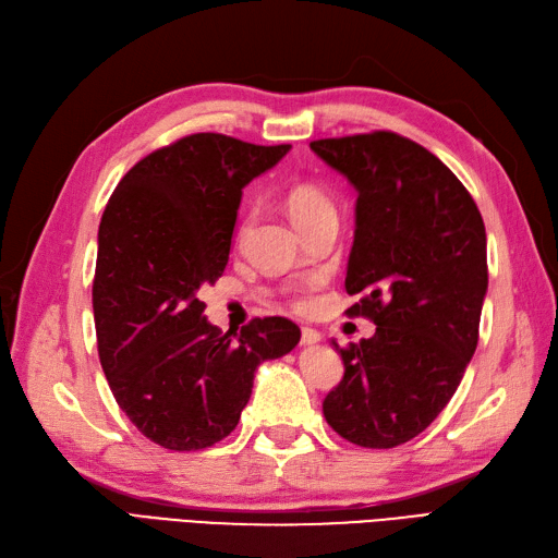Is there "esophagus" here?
<instances>
[{
  "instance_id": "34e87169",
  "label": "esophagus",
  "mask_w": 558,
  "mask_h": 558,
  "mask_svg": "<svg viewBox=\"0 0 558 558\" xmlns=\"http://www.w3.org/2000/svg\"><path fill=\"white\" fill-rule=\"evenodd\" d=\"M302 344H316L320 342V332L314 328H302V337H300Z\"/></svg>"
}]
</instances>
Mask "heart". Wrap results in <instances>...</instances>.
<instances>
[{"label": "heart", "mask_w": 558, "mask_h": 558, "mask_svg": "<svg viewBox=\"0 0 558 558\" xmlns=\"http://www.w3.org/2000/svg\"><path fill=\"white\" fill-rule=\"evenodd\" d=\"M286 209H289L293 223L300 230H307L324 221H337L335 199L312 183H302L291 189L289 195H286Z\"/></svg>", "instance_id": "obj_1"}]
</instances>
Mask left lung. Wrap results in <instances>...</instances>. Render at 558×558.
I'll list each match as a JSON object with an SVG mask.
<instances>
[{"label": "left lung", "instance_id": "1", "mask_svg": "<svg viewBox=\"0 0 558 558\" xmlns=\"http://www.w3.org/2000/svg\"><path fill=\"white\" fill-rule=\"evenodd\" d=\"M310 146L359 191L344 286L361 300L344 314L377 326L359 344L332 342L344 377L326 396L324 416L353 445L391 449L447 408L477 349L488 286L484 221L449 167L398 132Z\"/></svg>", "mask_w": 558, "mask_h": 558}]
</instances>
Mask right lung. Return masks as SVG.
I'll return each mask as SVG.
<instances>
[{
  "mask_svg": "<svg viewBox=\"0 0 558 558\" xmlns=\"http://www.w3.org/2000/svg\"><path fill=\"white\" fill-rule=\"evenodd\" d=\"M289 148L189 134L142 158L107 202L93 279L99 363L118 408L165 449L221 442L256 367L300 342L283 316L223 335L197 298L228 265L242 189Z\"/></svg>",
  "mask_w": 558,
  "mask_h": 558,
  "instance_id": "1",
  "label": "right lung"
}]
</instances>
